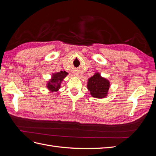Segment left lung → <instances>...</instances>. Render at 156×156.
Returning a JSON list of instances; mask_svg holds the SVG:
<instances>
[{"label": "left lung", "instance_id": "obj_1", "mask_svg": "<svg viewBox=\"0 0 156 156\" xmlns=\"http://www.w3.org/2000/svg\"><path fill=\"white\" fill-rule=\"evenodd\" d=\"M110 87V82L106 78L101 76L100 73L96 72L88 80L87 88L90 94L94 98H104L107 94Z\"/></svg>", "mask_w": 156, "mask_h": 156}]
</instances>
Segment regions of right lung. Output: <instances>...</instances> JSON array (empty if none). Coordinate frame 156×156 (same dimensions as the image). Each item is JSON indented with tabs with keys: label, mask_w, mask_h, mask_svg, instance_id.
<instances>
[{
	"label": "right lung",
	"mask_w": 156,
	"mask_h": 156,
	"mask_svg": "<svg viewBox=\"0 0 156 156\" xmlns=\"http://www.w3.org/2000/svg\"><path fill=\"white\" fill-rule=\"evenodd\" d=\"M68 73L65 71H60V72L54 73L51 76L49 81L46 84L47 88L52 92H56L60 88L61 83L64 79L67 76Z\"/></svg>",
	"instance_id": "1"
}]
</instances>
